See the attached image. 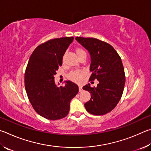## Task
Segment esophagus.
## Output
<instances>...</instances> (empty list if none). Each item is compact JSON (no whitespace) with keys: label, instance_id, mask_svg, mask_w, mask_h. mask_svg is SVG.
<instances>
[{"label":"esophagus","instance_id":"34e87169","mask_svg":"<svg viewBox=\"0 0 151 151\" xmlns=\"http://www.w3.org/2000/svg\"><path fill=\"white\" fill-rule=\"evenodd\" d=\"M78 88H79V92H81L82 91H83V86H82L81 85H79Z\"/></svg>","mask_w":151,"mask_h":151}]
</instances>
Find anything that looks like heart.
Here are the masks:
<instances>
[{
    "label": "heart",
    "instance_id": "1",
    "mask_svg": "<svg viewBox=\"0 0 151 151\" xmlns=\"http://www.w3.org/2000/svg\"><path fill=\"white\" fill-rule=\"evenodd\" d=\"M84 51L82 50L81 48H78L76 50V53H79L81 52H83ZM85 72L83 70H75L71 72L69 75H68V78H69L70 80L73 81L75 83H81L83 80V78L84 75H85Z\"/></svg>",
    "mask_w": 151,
    "mask_h": 151
}]
</instances>
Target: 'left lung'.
I'll return each mask as SVG.
<instances>
[{
    "label": "left lung",
    "instance_id": "left-lung-1",
    "mask_svg": "<svg viewBox=\"0 0 151 151\" xmlns=\"http://www.w3.org/2000/svg\"><path fill=\"white\" fill-rule=\"evenodd\" d=\"M75 39L90 54V80L99 81L96 87H91L90 84L83 87L91 95L85 104V109L94 115H103L114 109L123 93L125 75L121 58L105 42L94 38L78 37Z\"/></svg>",
    "mask_w": 151,
    "mask_h": 151
}]
</instances>
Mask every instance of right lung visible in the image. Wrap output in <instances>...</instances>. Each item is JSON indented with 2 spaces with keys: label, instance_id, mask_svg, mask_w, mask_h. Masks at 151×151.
<instances>
[{
  "label": "right lung",
  "instance_id": "right-lung-1",
  "mask_svg": "<svg viewBox=\"0 0 151 151\" xmlns=\"http://www.w3.org/2000/svg\"><path fill=\"white\" fill-rule=\"evenodd\" d=\"M73 39H54L39 45L30 56L25 71V89L30 103L39 115L48 120L67 115L70 101L78 92V86L70 81H65V86L58 87L54 76Z\"/></svg>",
  "mask_w": 151,
  "mask_h": 151
}]
</instances>
